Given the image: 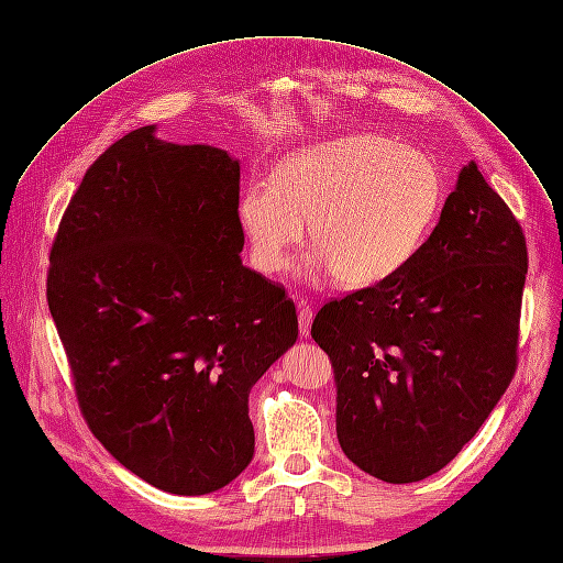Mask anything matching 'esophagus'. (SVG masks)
I'll return each instance as SVG.
<instances>
[{
  "label": "esophagus",
  "mask_w": 563,
  "mask_h": 563,
  "mask_svg": "<svg viewBox=\"0 0 563 563\" xmlns=\"http://www.w3.org/2000/svg\"><path fill=\"white\" fill-rule=\"evenodd\" d=\"M297 308H299V331H301V335H308L310 333V324H312V317H314L312 308L306 301H299Z\"/></svg>",
  "instance_id": "34e87169"
}]
</instances>
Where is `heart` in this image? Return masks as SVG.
Instances as JSON below:
<instances>
[{"instance_id":"b5f03b06","label":"heart","mask_w":563,"mask_h":563,"mask_svg":"<svg viewBox=\"0 0 563 563\" xmlns=\"http://www.w3.org/2000/svg\"><path fill=\"white\" fill-rule=\"evenodd\" d=\"M439 173L417 150L373 133L308 144L285 158L274 181H253L239 218L264 272H285L310 223L312 280L340 276L347 287H373L417 257L439 207Z\"/></svg>"}]
</instances>
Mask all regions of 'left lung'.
Wrapping results in <instances>:
<instances>
[{"instance_id": "1", "label": "left lung", "mask_w": 563, "mask_h": 563, "mask_svg": "<svg viewBox=\"0 0 563 563\" xmlns=\"http://www.w3.org/2000/svg\"><path fill=\"white\" fill-rule=\"evenodd\" d=\"M525 276L522 228L470 161L398 276L317 312L338 442L358 470L423 481L478 432L516 373Z\"/></svg>"}]
</instances>
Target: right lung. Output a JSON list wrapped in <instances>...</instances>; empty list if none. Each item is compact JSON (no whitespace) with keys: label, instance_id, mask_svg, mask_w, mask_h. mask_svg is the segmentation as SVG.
I'll use <instances>...</instances> for the list:
<instances>
[{"label":"right lung","instance_id":"add662e5","mask_svg":"<svg viewBox=\"0 0 563 563\" xmlns=\"http://www.w3.org/2000/svg\"><path fill=\"white\" fill-rule=\"evenodd\" d=\"M239 161L142 126L87 169L51 251L47 306L85 419L163 493L209 495L255 453L249 394L299 322L241 262Z\"/></svg>","mask_w":563,"mask_h":563}]
</instances>
